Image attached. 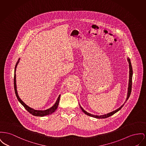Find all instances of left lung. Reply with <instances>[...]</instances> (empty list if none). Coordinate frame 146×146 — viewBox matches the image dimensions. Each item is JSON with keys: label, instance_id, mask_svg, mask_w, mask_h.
<instances>
[{"label": "left lung", "instance_id": "8db88e82", "mask_svg": "<svg viewBox=\"0 0 146 146\" xmlns=\"http://www.w3.org/2000/svg\"><path fill=\"white\" fill-rule=\"evenodd\" d=\"M127 60L129 62V87H128V93H127V99H126V102L127 100V99H129L130 94H131V89H132V74H133V70H132V65H131V61L129 59V58H127ZM124 105V104L120 107L119 109H117V110L113 111L109 113H107V114H105V115H100V116H98V115H92L90 113H88L81 106H80V108H81L82 110L83 111V112H84V113H85L86 115L89 116H91V117H93L95 118H96V119H105V118H107V117H109L110 116H111L112 115H113L114 113H115L116 112H117V111H119L120 110V109L123 107V106Z\"/></svg>", "mask_w": 146, "mask_h": 146}]
</instances>
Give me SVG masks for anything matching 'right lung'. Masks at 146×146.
Listing matches in <instances>:
<instances>
[{
	"label": "right lung",
	"mask_w": 146,
	"mask_h": 146,
	"mask_svg": "<svg viewBox=\"0 0 146 146\" xmlns=\"http://www.w3.org/2000/svg\"><path fill=\"white\" fill-rule=\"evenodd\" d=\"M19 60L20 58L19 59V60L17 62L15 67V70H14V90H15V94L17 96V100H19V102L22 104V105H23V106L25 108V109H26V110L29 112H30L31 114H32L33 115L35 116H45L47 115H49L50 114H51L52 113H53L56 110V109H57V107L58 106V104L60 102V95L58 96L57 101L56 103L54 104V105L51 107L50 109H48L46 110H34L30 107H29L27 105H26L25 103H24L21 99L19 98V95L17 94V84H16V74H15V72H16V68L17 67V64L19 62Z\"/></svg>",
	"instance_id": "right-lung-1"
}]
</instances>
